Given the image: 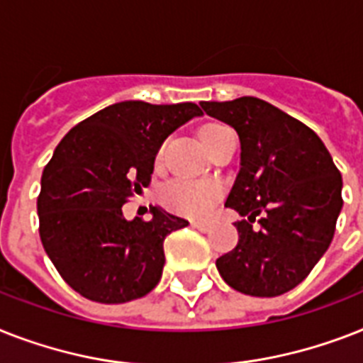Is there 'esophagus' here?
<instances>
[{"instance_id": "obj_1", "label": "esophagus", "mask_w": 363, "mask_h": 363, "mask_svg": "<svg viewBox=\"0 0 363 363\" xmlns=\"http://www.w3.org/2000/svg\"><path fill=\"white\" fill-rule=\"evenodd\" d=\"M191 228H196L197 231H201V233H208V231H211V223H207V222H191Z\"/></svg>"}]
</instances>
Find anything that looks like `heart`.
Returning a JSON list of instances; mask_svg holds the SVG:
<instances>
[{"instance_id":"heart-1","label":"heart","mask_w":363,"mask_h":363,"mask_svg":"<svg viewBox=\"0 0 363 363\" xmlns=\"http://www.w3.org/2000/svg\"><path fill=\"white\" fill-rule=\"evenodd\" d=\"M223 126L225 125H220V123H208V125L203 126L199 130L203 145L207 147L211 135ZM220 196H222V188L218 186L216 182L179 179V181L167 184L164 194H162V199L166 203V207L172 208L177 214L190 218H205L214 208Z\"/></svg>"}]
</instances>
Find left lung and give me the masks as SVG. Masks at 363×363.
Masks as SVG:
<instances>
[{
    "mask_svg": "<svg viewBox=\"0 0 363 363\" xmlns=\"http://www.w3.org/2000/svg\"><path fill=\"white\" fill-rule=\"evenodd\" d=\"M201 108L240 140V172L225 207L244 220L235 223L237 246L216 259L218 272L238 293L279 296L308 278L334 238L343 207L340 169L309 126L264 100Z\"/></svg>",
    "mask_w": 363,
    "mask_h": 363,
    "instance_id": "8db88e82",
    "label": "left lung"
}]
</instances>
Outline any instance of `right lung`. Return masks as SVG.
Here are the masks:
<instances>
[{
    "label": "right lung",
    "mask_w": 363,
    "mask_h": 363,
    "mask_svg": "<svg viewBox=\"0 0 363 363\" xmlns=\"http://www.w3.org/2000/svg\"><path fill=\"white\" fill-rule=\"evenodd\" d=\"M203 115L194 102L125 100L76 125L55 147L40 179L38 233L61 278L85 298L123 304L162 278L164 240L184 218L152 207L149 222L125 220L123 205L151 182L167 135Z\"/></svg>",
    "instance_id": "right-lung-1"
}]
</instances>
